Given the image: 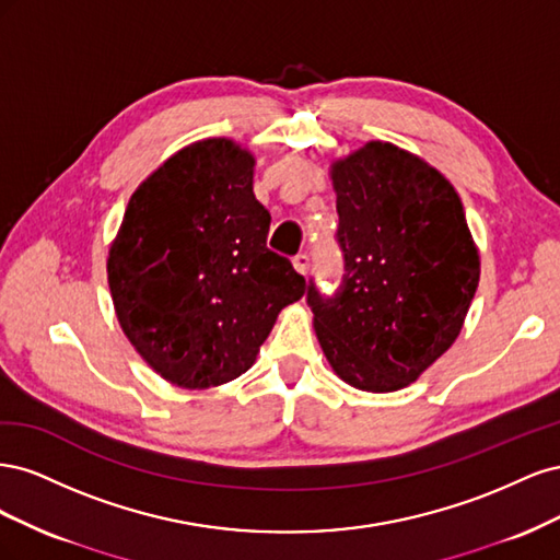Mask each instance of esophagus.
<instances>
[{"mask_svg":"<svg viewBox=\"0 0 560 560\" xmlns=\"http://www.w3.org/2000/svg\"><path fill=\"white\" fill-rule=\"evenodd\" d=\"M292 264H294V268L299 270L301 276H306V273H308V268H311V257H308V254H303V252H301V254H296Z\"/></svg>","mask_w":560,"mask_h":560,"instance_id":"1","label":"esophagus"}]
</instances>
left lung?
I'll use <instances>...</instances> for the list:
<instances>
[{"label":"left lung","instance_id":"obj_1","mask_svg":"<svg viewBox=\"0 0 560 560\" xmlns=\"http://www.w3.org/2000/svg\"><path fill=\"white\" fill-rule=\"evenodd\" d=\"M331 182L346 276L329 299L308 284L317 341L348 385L395 393L460 334L479 252L451 182L409 151L366 142Z\"/></svg>","mask_w":560,"mask_h":560}]
</instances>
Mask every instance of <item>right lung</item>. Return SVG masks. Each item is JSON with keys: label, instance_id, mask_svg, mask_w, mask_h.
I'll return each mask as SVG.
<instances>
[{"label": "right lung", "instance_id": "add662e5", "mask_svg": "<svg viewBox=\"0 0 560 560\" xmlns=\"http://www.w3.org/2000/svg\"><path fill=\"white\" fill-rule=\"evenodd\" d=\"M252 177L254 156L233 140L184 147L130 196L109 247L118 325L177 387L245 374L278 313L306 294L290 259L266 247L270 214Z\"/></svg>", "mask_w": 560, "mask_h": 560}]
</instances>
